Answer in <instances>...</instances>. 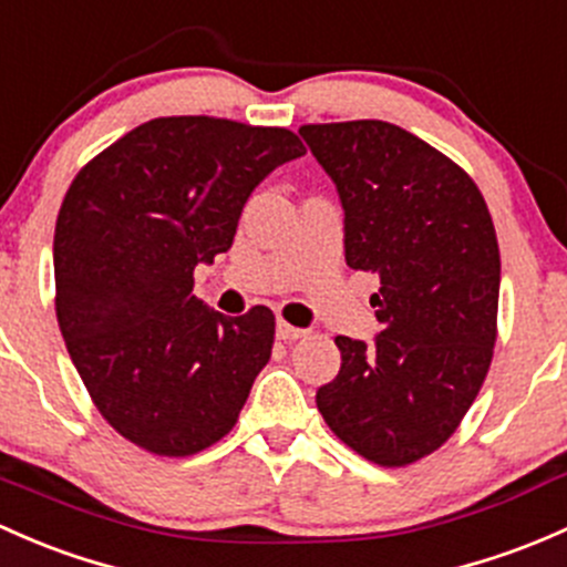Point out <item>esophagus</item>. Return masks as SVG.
Returning a JSON list of instances; mask_svg holds the SVG:
<instances>
[{"instance_id": "34e87169", "label": "esophagus", "mask_w": 567, "mask_h": 567, "mask_svg": "<svg viewBox=\"0 0 567 567\" xmlns=\"http://www.w3.org/2000/svg\"><path fill=\"white\" fill-rule=\"evenodd\" d=\"M303 333H307V331L296 329V326L285 323V320H279V323H277V337L285 339V342H293V339H301Z\"/></svg>"}]
</instances>
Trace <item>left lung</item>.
Segmentation results:
<instances>
[{
	"label": "left lung",
	"instance_id": "1",
	"mask_svg": "<svg viewBox=\"0 0 567 567\" xmlns=\"http://www.w3.org/2000/svg\"><path fill=\"white\" fill-rule=\"evenodd\" d=\"M344 208V260L380 274L374 344L337 337L318 410L348 449L408 467L456 432L497 342L499 247L478 184L419 135L380 122L303 124Z\"/></svg>",
	"mask_w": 567,
	"mask_h": 567
}]
</instances>
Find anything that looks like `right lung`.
Segmentation results:
<instances>
[{"mask_svg": "<svg viewBox=\"0 0 567 567\" xmlns=\"http://www.w3.org/2000/svg\"><path fill=\"white\" fill-rule=\"evenodd\" d=\"M303 152L285 127L159 116L70 184L53 234L59 331L100 415L148 454L223 440L271 359V309L208 312L193 274L228 252L249 193Z\"/></svg>", "mask_w": 567, "mask_h": 567, "instance_id": "right-lung-1", "label": "right lung"}]
</instances>
